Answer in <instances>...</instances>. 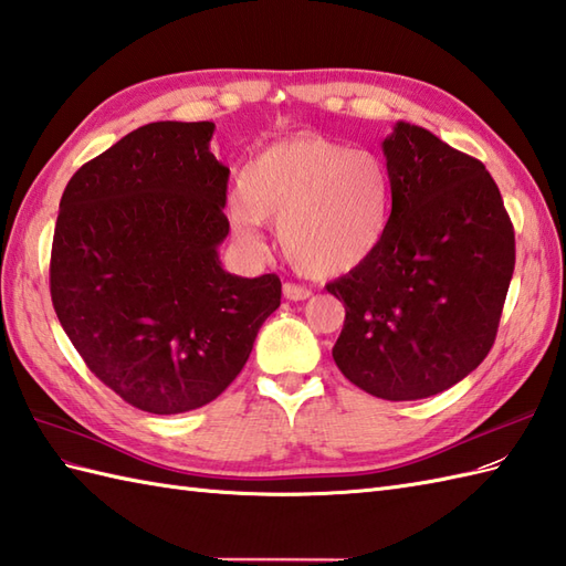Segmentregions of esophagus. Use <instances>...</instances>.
Segmentation results:
<instances>
[{"mask_svg": "<svg viewBox=\"0 0 566 566\" xmlns=\"http://www.w3.org/2000/svg\"><path fill=\"white\" fill-rule=\"evenodd\" d=\"M312 293L307 291L305 285H295V283H285L283 285V297L285 300H293V303H297V300H307Z\"/></svg>", "mask_w": 566, "mask_h": 566, "instance_id": "esophagus-1", "label": "esophagus"}]
</instances>
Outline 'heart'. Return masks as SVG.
Masks as SVG:
<instances>
[{"label":"heart","mask_w":566,"mask_h":566,"mask_svg":"<svg viewBox=\"0 0 566 566\" xmlns=\"http://www.w3.org/2000/svg\"><path fill=\"white\" fill-rule=\"evenodd\" d=\"M392 216V174L370 149H348L300 133L251 157L230 198L242 242L261 222H279V244L297 271L332 279L360 266L385 240Z\"/></svg>","instance_id":"heart-1"}]
</instances>
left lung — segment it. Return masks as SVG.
Returning a JSON list of instances; mask_svg holds the SVG:
<instances>
[{
  "mask_svg": "<svg viewBox=\"0 0 566 566\" xmlns=\"http://www.w3.org/2000/svg\"><path fill=\"white\" fill-rule=\"evenodd\" d=\"M382 153L392 216L375 254L326 285L346 307L332 356L368 395L409 401L453 387L486 358L516 240L480 159L405 120Z\"/></svg>",
  "mask_w": 566,
  "mask_h": 566,
  "instance_id": "1",
  "label": "left lung"
}]
</instances>
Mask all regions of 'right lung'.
I'll return each mask as SVG.
<instances>
[{
  "instance_id": "obj_1",
  "label": "right lung",
  "mask_w": 566,
  "mask_h": 566,
  "mask_svg": "<svg viewBox=\"0 0 566 566\" xmlns=\"http://www.w3.org/2000/svg\"><path fill=\"white\" fill-rule=\"evenodd\" d=\"M216 123L159 120L70 179L50 256L62 329L98 380L149 413L208 405L240 375L281 305L275 273H228L230 169Z\"/></svg>"
}]
</instances>
